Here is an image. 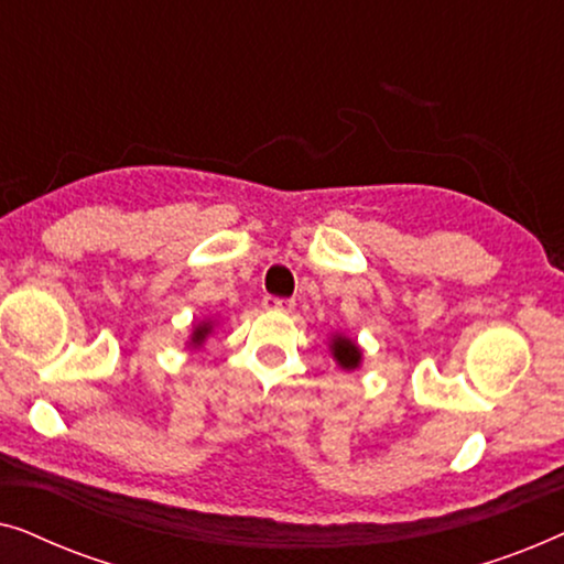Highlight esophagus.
<instances>
[{
	"label": "esophagus",
	"mask_w": 564,
	"mask_h": 564,
	"mask_svg": "<svg viewBox=\"0 0 564 564\" xmlns=\"http://www.w3.org/2000/svg\"><path fill=\"white\" fill-rule=\"evenodd\" d=\"M261 305H264V311H276V313H292V311H295V300L272 297V295H267L264 300H261Z\"/></svg>",
	"instance_id": "34e87169"
}]
</instances>
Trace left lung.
Here are the masks:
<instances>
[{
  "label": "left lung",
  "mask_w": 564,
  "mask_h": 564,
  "mask_svg": "<svg viewBox=\"0 0 564 564\" xmlns=\"http://www.w3.org/2000/svg\"><path fill=\"white\" fill-rule=\"evenodd\" d=\"M328 351H330V357H334L336 365L346 369V372H354V369L361 367V346L349 336L330 334Z\"/></svg>",
  "instance_id": "left-lung-1"
}]
</instances>
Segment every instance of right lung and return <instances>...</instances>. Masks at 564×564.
Instances as JSON below:
<instances>
[{
	"label": "right lung",
	"mask_w": 564,
	"mask_h": 564,
	"mask_svg": "<svg viewBox=\"0 0 564 564\" xmlns=\"http://www.w3.org/2000/svg\"><path fill=\"white\" fill-rule=\"evenodd\" d=\"M213 328H215V321H210V318H205V321H199V323H192V334L187 338L189 349H199V346L205 344V338L213 334Z\"/></svg>",
	"instance_id": "1"
}]
</instances>
